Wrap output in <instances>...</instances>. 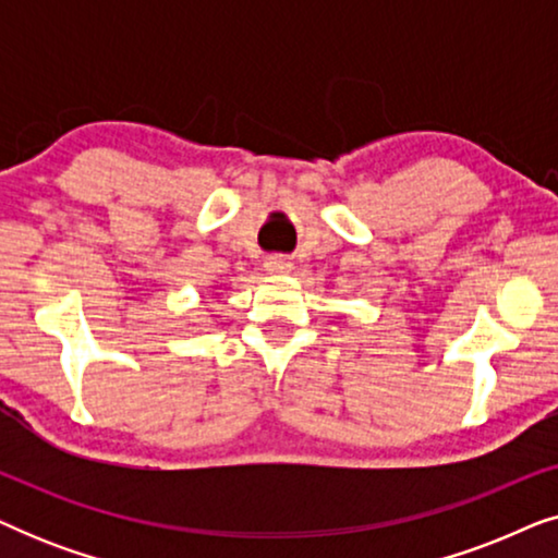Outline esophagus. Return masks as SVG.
Instances as JSON below:
<instances>
[{
  "mask_svg": "<svg viewBox=\"0 0 558 558\" xmlns=\"http://www.w3.org/2000/svg\"><path fill=\"white\" fill-rule=\"evenodd\" d=\"M264 269L274 274V277H284V274L292 271V262L287 256H269L264 262Z\"/></svg>",
  "mask_w": 558,
  "mask_h": 558,
  "instance_id": "1",
  "label": "esophagus"
}]
</instances>
